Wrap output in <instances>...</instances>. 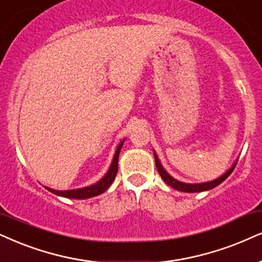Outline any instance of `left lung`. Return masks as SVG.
Listing matches in <instances>:
<instances>
[{
	"label": "left lung",
	"instance_id": "obj_1",
	"mask_svg": "<svg viewBox=\"0 0 262 262\" xmlns=\"http://www.w3.org/2000/svg\"><path fill=\"white\" fill-rule=\"evenodd\" d=\"M154 156H155V161H156V167H157V170H158V173H160L161 178L163 179V180L168 185H169V186L175 188V190L183 191V192H202V191L211 190V188H214L215 186H217V185H220L224 180H226V179L230 177V174L232 173L234 167H236V164H237V161H236L234 162V164L226 171V173H225L224 175H221L220 178L215 179V180H213V181H208V183H201V184H185V183H181V181H178L177 179L171 178L170 175L167 173V170L162 167L161 162H160V160H158L157 155H156L155 151H154Z\"/></svg>",
	"mask_w": 262,
	"mask_h": 262
}]
</instances>
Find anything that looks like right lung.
<instances>
[{
  "label": "right lung",
  "instance_id": "right-lung-1",
  "mask_svg": "<svg viewBox=\"0 0 262 262\" xmlns=\"http://www.w3.org/2000/svg\"><path fill=\"white\" fill-rule=\"evenodd\" d=\"M124 140L121 141V144L118 145L117 150L115 152L114 160H112V163L108 168L107 173L105 174L104 178H101V180H99L97 184L91 185V186L83 187V188H76V190H68V191H58L53 190V188H48L49 191L53 192V193L58 194V196L66 197V198H74V200H85V198H91L94 196H98V194H101L102 192H105L110 187L112 181L115 180L116 175H117L118 171V157H120V151L122 148V145H123Z\"/></svg>",
  "mask_w": 262,
  "mask_h": 262
}]
</instances>
